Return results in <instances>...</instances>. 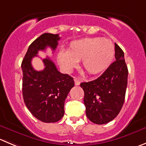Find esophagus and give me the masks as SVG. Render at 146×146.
<instances>
[{"label": "esophagus", "instance_id": "34e87169", "mask_svg": "<svg viewBox=\"0 0 146 146\" xmlns=\"http://www.w3.org/2000/svg\"><path fill=\"white\" fill-rule=\"evenodd\" d=\"M74 84H75V85H80V82H81V80H80V78H77V77H75V78L74 79Z\"/></svg>", "mask_w": 146, "mask_h": 146}]
</instances>
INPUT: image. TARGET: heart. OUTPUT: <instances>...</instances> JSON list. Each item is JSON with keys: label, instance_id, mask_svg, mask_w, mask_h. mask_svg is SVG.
Segmentation results:
<instances>
[{"label": "heart", "instance_id": "heart-1", "mask_svg": "<svg viewBox=\"0 0 146 146\" xmlns=\"http://www.w3.org/2000/svg\"><path fill=\"white\" fill-rule=\"evenodd\" d=\"M114 55L115 47L111 40L100 37L83 38L72 41L66 51H59L57 61L67 72L81 61L82 69L89 74L95 75L110 65Z\"/></svg>", "mask_w": 146, "mask_h": 146}]
</instances>
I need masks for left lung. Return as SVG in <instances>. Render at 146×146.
<instances>
[{
    "instance_id": "obj_1",
    "label": "left lung",
    "mask_w": 146,
    "mask_h": 146,
    "mask_svg": "<svg viewBox=\"0 0 146 146\" xmlns=\"http://www.w3.org/2000/svg\"><path fill=\"white\" fill-rule=\"evenodd\" d=\"M115 61L98 79L82 82L84 103L89 120L98 125L106 124L120 112L125 97L128 70L124 52L115 44Z\"/></svg>"
}]
</instances>
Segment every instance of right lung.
<instances>
[{
  "label": "right lung",
  "instance_id": "right-lung-1",
  "mask_svg": "<svg viewBox=\"0 0 146 146\" xmlns=\"http://www.w3.org/2000/svg\"><path fill=\"white\" fill-rule=\"evenodd\" d=\"M59 39V34H43L29 46L21 63L23 100L31 113L44 123H56L62 118L65 100L74 82L59 72L48 57L43 59L45 67L42 71L35 70L31 60L47 46L54 51Z\"/></svg>",
  "mask_w": 146,
  "mask_h": 146
}]
</instances>
